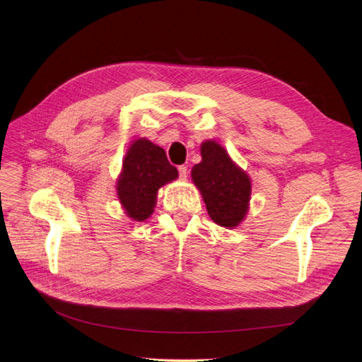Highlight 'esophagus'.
Masks as SVG:
<instances>
[{"instance_id": "obj_1", "label": "esophagus", "mask_w": 362, "mask_h": 362, "mask_svg": "<svg viewBox=\"0 0 362 362\" xmlns=\"http://www.w3.org/2000/svg\"><path fill=\"white\" fill-rule=\"evenodd\" d=\"M177 170H179V176H180V179H186L188 177V165H179L177 167Z\"/></svg>"}]
</instances>
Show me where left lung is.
<instances>
[{
    "instance_id": "obj_1",
    "label": "left lung",
    "mask_w": 362,
    "mask_h": 362,
    "mask_svg": "<svg viewBox=\"0 0 362 362\" xmlns=\"http://www.w3.org/2000/svg\"><path fill=\"white\" fill-rule=\"evenodd\" d=\"M203 160L192 168V180L202 191L209 216L221 226L243 221L250 199V180L215 141L202 146Z\"/></svg>"
}]
</instances>
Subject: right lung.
Listing matches in <instances>:
<instances>
[{
  "instance_id": "right-lung-1",
  "label": "right lung",
  "mask_w": 362,
  "mask_h": 362,
  "mask_svg": "<svg viewBox=\"0 0 362 362\" xmlns=\"http://www.w3.org/2000/svg\"><path fill=\"white\" fill-rule=\"evenodd\" d=\"M177 176V168L168 163L163 147L144 139L134 141L117 180V197L127 215L139 222L149 218L158 189Z\"/></svg>"
}]
</instances>
